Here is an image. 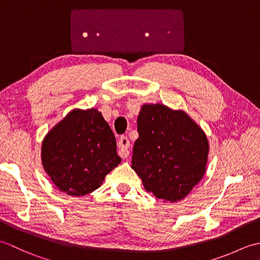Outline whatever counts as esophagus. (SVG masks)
Masks as SVG:
<instances>
[{"label": "esophagus", "mask_w": 260, "mask_h": 260, "mask_svg": "<svg viewBox=\"0 0 260 260\" xmlns=\"http://www.w3.org/2000/svg\"><path fill=\"white\" fill-rule=\"evenodd\" d=\"M117 145H118V154H119V156L121 158H126L127 156H128V154H129V151H128L129 141H128V139H127L126 136H120L119 137Z\"/></svg>", "instance_id": "34e87169"}]
</instances>
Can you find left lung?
<instances>
[{
  "label": "left lung",
  "instance_id": "left-lung-1",
  "mask_svg": "<svg viewBox=\"0 0 260 260\" xmlns=\"http://www.w3.org/2000/svg\"><path fill=\"white\" fill-rule=\"evenodd\" d=\"M137 132L132 168L145 190L164 202L182 200L206 173V134L184 112L161 104L143 105Z\"/></svg>",
  "mask_w": 260,
  "mask_h": 260
}]
</instances>
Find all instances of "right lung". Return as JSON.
I'll return each mask as SVG.
<instances>
[{"instance_id":"add662e5","label":"right lung","mask_w":260,"mask_h":260,"mask_svg":"<svg viewBox=\"0 0 260 260\" xmlns=\"http://www.w3.org/2000/svg\"><path fill=\"white\" fill-rule=\"evenodd\" d=\"M42 165L60 191L81 197L95 191L120 163L116 139L97 109H75L42 143Z\"/></svg>"}]
</instances>
